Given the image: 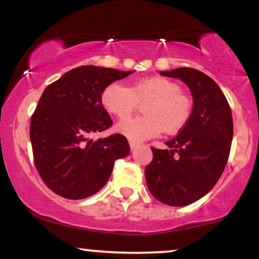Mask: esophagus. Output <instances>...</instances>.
<instances>
[{
	"label": "esophagus",
	"instance_id": "34e87169",
	"mask_svg": "<svg viewBox=\"0 0 259 259\" xmlns=\"http://www.w3.org/2000/svg\"><path fill=\"white\" fill-rule=\"evenodd\" d=\"M130 147H131V151H134L139 147V144L134 143V142H130Z\"/></svg>",
	"mask_w": 259,
	"mask_h": 259
}]
</instances>
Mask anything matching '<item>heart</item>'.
<instances>
[{"label":"heart","mask_w":259,"mask_h":259,"mask_svg":"<svg viewBox=\"0 0 259 259\" xmlns=\"http://www.w3.org/2000/svg\"><path fill=\"white\" fill-rule=\"evenodd\" d=\"M103 108L119 119H126L136 110L138 103L143 107L144 117L122 120L116 131L131 142H145L160 133L176 134L189 122L193 102L181 93L177 83L164 77H146L130 87L112 83L101 95Z\"/></svg>","instance_id":"heart-1"}]
</instances>
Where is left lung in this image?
Returning <instances> with one entry per match:
<instances>
[{
  "label": "left lung",
  "instance_id": "1",
  "mask_svg": "<svg viewBox=\"0 0 259 259\" xmlns=\"http://www.w3.org/2000/svg\"><path fill=\"white\" fill-rule=\"evenodd\" d=\"M160 75L183 80L194 106L189 122L165 143L166 150L151 147L146 184L162 203L188 206L206 195L224 172L233 138L232 112L219 85L206 73L179 68Z\"/></svg>",
  "mask_w": 259,
  "mask_h": 259
}]
</instances>
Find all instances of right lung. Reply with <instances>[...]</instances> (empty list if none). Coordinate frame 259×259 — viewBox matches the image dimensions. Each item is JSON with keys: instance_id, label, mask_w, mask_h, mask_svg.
I'll return each mask as SVG.
<instances>
[{"instance_id": "obj_1", "label": "right lung", "mask_w": 259, "mask_h": 259, "mask_svg": "<svg viewBox=\"0 0 259 259\" xmlns=\"http://www.w3.org/2000/svg\"><path fill=\"white\" fill-rule=\"evenodd\" d=\"M131 73L83 65L44 90L29 137L36 171L57 195L70 200L94 195L109 180L115 160L130 153L122 134L96 142L92 137L113 125L101 102L103 90Z\"/></svg>"}]
</instances>
